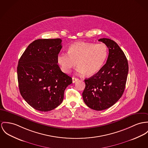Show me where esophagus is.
<instances>
[{
  "instance_id": "esophagus-1",
  "label": "esophagus",
  "mask_w": 148,
  "mask_h": 148,
  "mask_svg": "<svg viewBox=\"0 0 148 148\" xmlns=\"http://www.w3.org/2000/svg\"><path fill=\"white\" fill-rule=\"evenodd\" d=\"M72 79H73V83H75V82H76L77 81H78L79 80L78 78H75V77H73Z\"/></svg>"
}]
</instances>
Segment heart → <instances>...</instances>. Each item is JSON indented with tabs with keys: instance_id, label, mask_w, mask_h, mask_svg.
<instances>
[{
	"instance_id": "obj_1",
	"label": "heart",
	"mask_w": 148,
	"mask_h": 148,
	"mask_svg": "<svg viewBox=\"0 0 148 148\" xmlns=\"http://www.w3.org/2000/svg\"><path fill=\"white\" fill-rule=\"evenodd\" d=\"M108 55V48L104 43H77L69 47L68 53L58 55L57 63L65 73H69L78 64L79 73L91 76L102 68Z\"/></svg>"
}]
</instances>
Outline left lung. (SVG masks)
<instances>
[{
  "instance_id": "left-lung-1",
  "label": "left lung",
  "mask_w": 148,
  "mask_h": 148,
  "mask_svg": "<svg viewBox=\"0 0 148 148\" xmlns=\"http://www.w3.org/2000/svg\"><path fill=\"white\" fill-rule=\"evenodd\" d=\"M109 48L106 64L96 74L84 80L83 101L92 109L102 110L111 107L122 96L128 72V61L121 48L108 38L99 40Z\"/></svg>"
}]
</instances>
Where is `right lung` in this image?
Returning a JSON list of instances; mask_svg holds the SVG:
<instances>
[{"mask_svg":"<svg viewBox=\"0 0 148 148\" xmlns=\"http://www.w3.org/2000/svg\"><path fill=\"white\" fill-rule=\"evenodd\" d=\"M61 39H37L30 43L20 57L17 78L23 99L35 110L51 111L63 101L64 91L72 78L57 65Z\"/></svg>","mask_w":148,"mask_h":148,"instance_id":"add662e5","label":"right lung"}]
</instances>
